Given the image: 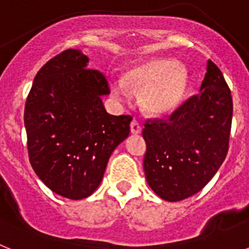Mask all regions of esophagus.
<instances>
[{"mask_svg": "<svg viewBox=\"0 0 249 249\" xmlns=\"http://www.w3.org/2000/svg\"><path fill=\"white\" fill-rule=\"evenodd\" d=\"M141 131H142V127H141L140 123L137 122L136 120H133L131 122V132L133 133V135H138V133H141Z\"/></svg>", "mask_w": 249, "mask_h": 249, "instance_id": "1", "label": "esophagus"}]
</instances>
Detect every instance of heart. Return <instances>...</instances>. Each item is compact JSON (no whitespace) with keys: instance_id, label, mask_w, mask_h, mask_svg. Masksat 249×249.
<instances>
[{"instance_id":"b5f03b06","label":"heart","mask_w":249,"mask_h":249,"mask_svg":"<svg viewBox=\"0 0 249 249\" xmlns=\"http://www.w3.org/2000/svg\"><path fill=\"white\" fill-rule=\"evenodd\" d=\"M123 85L138 91L141 108L151 114H166L173 111L181 101L188 83V72L181 63L168 58H149L131 66L122 77ZM113 92L122 97L120 86H114Z\"/></svg>"}]
</instances>
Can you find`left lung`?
<instances>
[{"label": "left lung", "mask_w": 249, "mask_h": 249, "mask_svg": "<svg viewBox=\"0 0 249 249\" xmlns=\"http://www.w3.org/2000/svg\"><path fill=\"white\" fill-rule=\"evenodd\" d=\"M199 91L167 120L144 122L147 183L164 201H182L199 192L227 156L232 96L221 70L211 59Z\"/></svg>", "instance_id": "obj_1"}]
</instances>
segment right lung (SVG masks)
Listing matches in <instances>:
<instances>
[{
    "mask_svg": "<svg viewBox=\"0 0 249 249\" xmlns=\"http://www.w3.org/2000/svg\"><path fill=\"white\" fill-rule=\"evenodd\" d=\"M80 50H66L41 67L25 106L31 166L51 191L82 199L97 190L114 148L129 135L128 114L106 112L102 72Z\"/></svg>",
    "mask_w": 249,
    "mask_h": 249,
    "instance_id": "1",
    "label": "right lung"
}]
</instances>
